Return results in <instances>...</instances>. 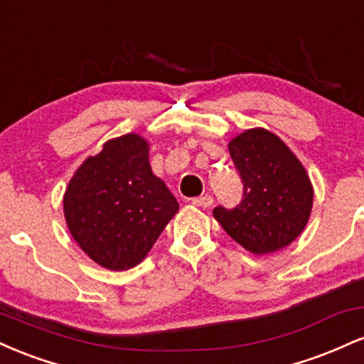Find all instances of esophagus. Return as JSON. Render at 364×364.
Wrapping results in <instances>:
<instances>
[{
  "mask_svg": "<svg viewBox=\"0 0 364 364\" xmlns=\"http://www.w3.org/2000/svg\"><path fill=\"white\" fill-rule=\"evenodd\" d=\"M191 202H193V205H196V207L207 208L214 203V198H212L210 195H203V196H196V198L191 200Z\"/></svg>",
  "mask_w": 364,
  "mask_h": 364,
  "instance_id": "esophagus-1",
  "label": "esophagus"
}]
</instances>
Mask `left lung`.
<instances>
[{
    "label": "left lung",
    "mask_w": 364,
    "mask_h": 364,
    "mask_svg": "<svg viewBox=\"0 0 364 364\" xmlns=\"http://www.w3.org/2000/svg\"><path fill=\"white\" fill-rule=\"evenodd\" d=\"M243 198L235 208L215 207L214 217L236 243L255 255L286 248L303 232L313 205L306 169L284 141L263 128L229 141Z\"/></svg>",
    "instance_id": "left-lung-1"
}]
</instances>
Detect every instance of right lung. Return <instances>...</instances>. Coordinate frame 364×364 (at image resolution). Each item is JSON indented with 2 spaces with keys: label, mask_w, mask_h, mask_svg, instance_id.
Instances as JSON below:
<instances>
[{
  "label": "right lung",
  "mask_w": 364,
  "mask_h": 364,
  "mask_svg": "<svg viewBox=\"0 0 364 364\" xmlns=\"http://www.w3.org/2000/svg\"><path fill=\"white\" fill-rule=\"evenodd\" d=\"M65 219L78 246L109 270H128L147 257L178 202L150 169L149 144L136 133L107 140L85 159L63 196Z\"/></svg>",
  "instance_id": "right-lung-1"
}]
</instances>
